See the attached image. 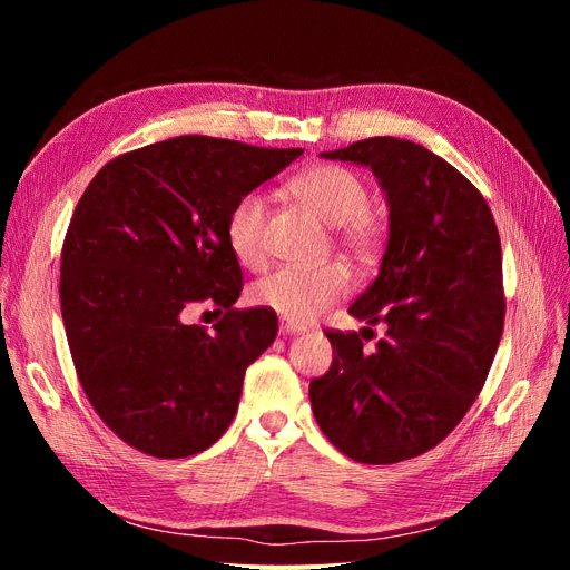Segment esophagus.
<instances>
[{"label": "esophagus", "mask_w": 570, "mask_h": 570, "mask_svg": "<svg viewBox=\"0 0 570 570\" xmlns=\"http://www.w3.org/2000/svg\"><path fill=\"white\" fill-rule=\"evenodd\" d=\"M306 327L302 325V323H295V321H289V318H283L281 321V333H285V335H292V333H304Z\"/></svg>", "instance_id": "esophagus-1"}]
</instances>
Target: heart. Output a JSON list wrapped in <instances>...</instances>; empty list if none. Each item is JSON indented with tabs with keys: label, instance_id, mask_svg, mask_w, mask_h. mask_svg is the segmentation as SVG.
I'll return each mask as SVG.
<instances>
[{
	"label": "heart",
	"instance_id": "1",
	"mask_svg": "<svg viewBox=\"0 0 570 570\" xmlns=\"http://www.w3.org/2000/svg\"><path fill=\"white\" fill-rule=\"evenodd\" d=\"M289 193L306 209L335 226L337 243L358 262H371L383 245V226L368 212V187L350 168L321 164L289 180ZM268 206L258 193L239 197L226 218L228 247L239 264L258 268L266 258ZM352 287V275L340 262L321 266H283L254 285L256 304L289 321H312Z\"/></svg>",
	"mask_w": 570,
	"mask_h": 570
}]
</instances>
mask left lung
<instances>
[{
	"instance_id": "1",
	"label": "left lung",
	"mask_w": 570,
	"mask_h": 570,
	"mask_svg": "<svg viewBox=\"0 0 570 570\" xmlns=\"http://www.w3.org/2000/svg\"><path fill=\"white\" fill-rule=\"evenodd\" d=\"M323 157L371 166L387 195L381 273L350 306L387 331L373 352L364 333L325 331L333 364L308 385L312 409L344 456L406 461L450 435L485 385L507 312L502 243L480 189L423 145L368 137Z\"/></svg>"
}]
</instances>
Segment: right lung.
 I'll return each mask as SVG.
<instances>
[{"label": "right lung", "instance_id": "1", "mask_svg": "<svg viewBox=\"0 0 570 570\" xmlns=\"http://www.w3.org/2000/svg\"><path fill=\"white\" fill-rule=\"evenodd\" d=\"M304 149L180 135L101 166L61 249V316L97 416L137 452L199 454L233 423L245 371L278 335L273 308H233V204ZM202 303L224 316L187 326Z\"/></svg>", "mask_w": 570, "mask_h": 570}]
</instances>
